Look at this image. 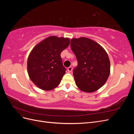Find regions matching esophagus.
<instances>
[{
	"mask_svg": "<svg viewBox=\"0 0 134 134\" xmlns=\"http://www.w3.org/2000/svg\"><path fill=\"white\" fill-rule=\"evenodd\" d=\"M72 70V68L71 66H69L68 68V71L69 72H71Z\"/></svg>",
	"mask_w": 134,
	"mask_h": 134,
	"instance_id": "34e87169",
	"label": "esophagus"
}]
</instances>
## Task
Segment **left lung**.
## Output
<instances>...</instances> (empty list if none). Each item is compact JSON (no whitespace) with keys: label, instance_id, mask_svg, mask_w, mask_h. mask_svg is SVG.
Returning <instances> with one entry per match:
<instances>
[{"label":"left lung","instance_id":"1","mask_svg":"<svg viewBox=\"0 0 134 134\" xmlns=\"http://www.w3.org/2000/svg\"><path fill=\"white\" fill-rule=\"evenodd\" d=\"M70 47L78 65L73 70L76 86L85 92H94L106 82L110 73V62L99 44L86 37L72 38Z\"/></svg>","mask_w":134,"mask_h":134}]
</instances>
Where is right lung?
<instances>
[{
	"mask_svg": "<svg viewBox=\"0 0 134 134\" xmlns=\"http://www.w3.org/2000/svg\"><path fill=\"white\" fill-rule=\"evenodd\" d=\"M69 44V38L52 36L32 49L27 60V70L36 86L50 91L60 84L66 71L60 54Z\"/></svg>",
	"mask_w": 134,
	"mask_h": 134,
	"instance_id": "right-lung-1",
	"label": "right lung"
}]
</instances>
